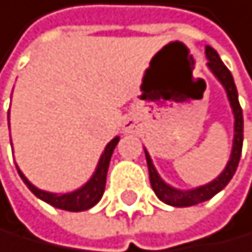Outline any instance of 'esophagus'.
Here are the masks:
<instances>
[{
    "instance_id": "34e87169",
    "label": "esophagus",
    "mask_w": 252,
    "mask_h": 252,
    "mask_svg": "<svg viewBox=\"0 0 252 252\" xmlns=\"http://www.w3.org/2000/svg\"><path fill=\"white\" fill-rule=\"evenodd\" d=\"M135 128H136V125H135L133 121H131V119H128V121L124 122V131H125V133H131Z\"/></svg>"
}]
</instances>
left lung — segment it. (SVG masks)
Segmentation results:
<instances>
[{"instance_id": "left-lung-1", "label": "left lung", "mask_w": 252, "mask_h": 252, "mask_svg": "<svg viewBox=\"0 0 252 252\" xmlns=\"http://www.w3.org/2000/svg\"><path fill=\"white\" fill-rule=\"evenodd\" d=\"M206 58H207V67L209 70L217 77V80L222 83V87L225 88L230 101V106H232L233 111V117H235V135H233V146H232V154H230V159L225 169L220 175H219L216 180H212L209 183H206L203 187L193 188V189H177L174 187L167 185L162 178L159 177L156 167L153 165L151 156L146 154V162H148V170H149V182H151V187L156 193L158 198L162 201V203L169 204V206H175V207H188V206H194L199 203H204V201L211 199L212 196H216L219 191L228 185V182L232 180V177L235 175L236 167H238L240 158H241V148H243V111L238 101V92H236L233 77L230 74V70L227 69V65L222 63V59L219 58V54L214 48L206 46Z\"/></svg>"}]
</instances>
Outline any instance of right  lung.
Returning <instances> with one entry per match:
<instances>
[{
  "instance_id": "obj_1",
  "label": "right lung",
  "mask_w": 252,
  "mask_h": 252,
  "mask_svg": "<svg viewBox=\"0 0 252 252\" xmlns=\"http://www.w3.org/2000/svg\"><path fill=\"white\" fill-rule=\"evenodd\" d=\"M119 143V136H116L114 140H111L107 143V146L104 148V153L101 154L99 162L96 165L94 174L92 175V178L85 183L82 188L75 189V191L70 193H49V191H43V189L36 188L35 185L27 180L20 169L17 167V172L20 178L24 180L25 185L29 187V189L33 193L36 198H40L45 203L51 204L58 209H64V211H70V212H80V211H87L90 207H93L98 201L103 198L104 188H106V177H107V169H109V162H111V156L114 153V148L117 146Z\"/></svg>"
}]
</instances>
